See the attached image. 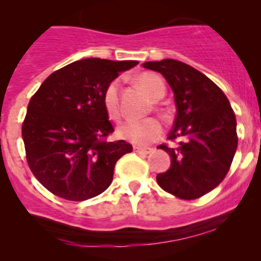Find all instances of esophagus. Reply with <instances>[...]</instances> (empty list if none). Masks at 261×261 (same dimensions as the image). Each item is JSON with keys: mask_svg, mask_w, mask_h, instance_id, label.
<instances>
[{"mask_svg": "<svg viewBox=\"0 0 261 261\" xmlns=\"http://www.w3.org/2000/svg\"><path fill=\"white\" fill-rule=\"evenodd\" d=\"M133 151L135 153H138V154H149L153 151V149H150V147H141V146H135L133 147Z\"/></svg>", "mask_w": 261, "mask_h": 261, "instance_id": "1", "label": "esophagus"}]
</instances>
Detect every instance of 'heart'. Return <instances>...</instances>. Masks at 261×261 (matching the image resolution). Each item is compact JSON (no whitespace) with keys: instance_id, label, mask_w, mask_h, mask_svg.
<instances>
[{"instance_id":"1","label":"heart","mask_w":261,"mask_h":261,"mask_svg":"<svg viewBox=\"0 0 261 261\" xmlns=\"http://www.w3.org/2000/svg\"><path fill=\"white\" fill-rule=\"evenodd\" d=\"M137 84L151 99L162 98L166 91L162 78L154 73H142L137 77ZM103 106L110 119H119V84L116 81L111 82L103 94ZM163 135V126L161 121L154 117L145 120H128L117 126V136L121 140L135 144L137 146H146L156 141Z\"/></svg>"}]
</instances>
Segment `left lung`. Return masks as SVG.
Here are the masks:
<instances>
[{
  "instance_id": "left-lung-1",
  "label": "left lung",
  "mask_w": 261,
  "mask_h": 261,
  "mask_svg": "<svg viewBox=\"0 0 261 261\" xmlns=\"http://www.w3.org/2000/svg\"><path fill=\"white\" fill-rule=\"evenodd\" d=\"M174 93L176 117L168 140L159 145L171 156V166L156 175L159 187L183 200L199 199L214 190L229 172L238 146L237 119L222 90L205 74L177 60L147 61Z\"/></svg>"
}]
</instances>
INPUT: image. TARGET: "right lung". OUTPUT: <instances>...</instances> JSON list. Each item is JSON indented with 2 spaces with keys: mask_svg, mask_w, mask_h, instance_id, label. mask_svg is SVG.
Wrapping results in <instances>:
<instances>
[{
  "mask_svg": "<svg viewBox=\"0 0 261 261\" xmlns=\"http://www.w3.org/2000/svg\"><path fill=\"white\" fill-rule=\"evenodd\" d=\"M137 61L84 59L53 71L32 95L22 125L32 174L53 195L84 201L112 183L114 168L133 150L114 132L103 94L121 71Z\"/></svg>",
  "mask_w": 261,
  "mask_h": 261,
  "instance_id": "add662e5",
  "label": "right lung"
}]
</instances>
